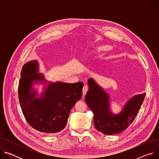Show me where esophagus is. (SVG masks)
I'll return each mask as SVG.
<instances>
[{
  "label": "esophagus",
  "instance_id": "esophagus-1",
  "mask_svg": "<svg viewBox=\"0 0 159 159\" xmlns=\"http://www.w3.org/2000/svg\"><path fill=\"white\" fill-rule=\"evenodd\" d=\"M89 89V87L87 85H85L83 87V90H82V93H83V96H84L86 94V93L87 92V90Z\"/></svg>",
  "mask_w": 159,
  "mask_h": 159
}]
</instances>
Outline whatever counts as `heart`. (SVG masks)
<instances>
[{"label":"heart","mask_w":159,"mask_h":159,"mask_svg":"<svg viewBox=\"0 0 159 159\" xmlns=\"http://www.w3.org/2000/svg\"><path fill=\"white\" fill-rule=\"evenodd\" d=\"M111 49V47L110 46V45H107V44L100 45V46H98V47H94L93 48H90V49L87 50V51L86 52V55L87 56L94 55L95 54H98L99 53H102V52L109 51Z\"/></svg>","instance_id":"1"}]
</instances>
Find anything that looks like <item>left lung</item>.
Returning <instances> with one entry per match:
<instances>
[{
	"instance_id": "left-lung-1",
	"label": "left lung",
	"mask_w": 159,
	"mask_h": 159,
	"mask_svg": "<svg viewBox=\"0 0 159 159\" xmlns=\"http://www.w3.org/2000/svg\"><path fill=\"white\" fill-rule=\"evenodd\" d=\"M87 83L89 90L85 100L93 112L96 128L107 135L125 130L137 115L146 94L133 96L126 102L121 111L116 115L111 111L109 94L93 79H89Z\"/></svg>"
}]
</instances>
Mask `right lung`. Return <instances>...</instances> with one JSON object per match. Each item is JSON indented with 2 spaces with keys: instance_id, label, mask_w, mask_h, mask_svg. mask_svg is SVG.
<instances>
[{
  "instance_id": "right-lung-1",
  "label": "right lung",
  "mask_w": 159,
  "mask_h": 159,
  "mask_svg": "<svg viewBox=\"0 0 159 159\" xmlns=\"http://www.w3.org/2000/svg\"><path fill=\"white\" fill-rule=\"evenodd\" d=\"M39 72L37 60L30 61L22 68L18 95L22 113L29 125L45 133H55L66 125L70 110L81 99L84 83L49 82L38 96L33 85L47 84Z\"/></svg>"
}]
</instances>
